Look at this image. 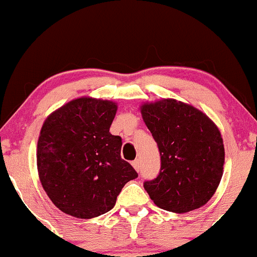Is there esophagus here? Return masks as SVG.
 <instances>
[{"label": "esophagus", "instance_id": "1", "mask_svg": "<svg viewBox=\"0 0 257 257\" xmlns=\"http://www.w3.org/2000/svg\"><path fill=\"white\" fill-rule=\"evenodd\" d=\"M132 167L135 168V170H136V172H140V161L139 159H135V161L132 162Z\"/></svg>", "mask_w": 257, "mask_h": 257}]
</instances>
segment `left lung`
<instances>
[{"label": "left lung", "instance_id": "left-lung-1", "mask_svg": "<svg viewBox=\"0 0 257 257\" xmlns=\"http://www.w3.org/2000/svg\"><path fill=\"white\" fill-rule=\"evenodd\" d=\"M161 153V170L143 186L159 208L186 213L206 205L223 175L224 146L206 114L175 99L141 106Z\"/></svg>", "mask_w": 257, "mask_h": 257}]
</instances>
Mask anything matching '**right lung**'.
<instances>
[{"label": "right lung", "instance_id": "1", "mask_svg": "<svg viewBox=\"0 0 257 257\" xmlns=\"http://www.w3.org/2000/svg\"><path fill=\"white\" fill-rule=\"evenodd\" d=\"M116 103L74 99L44 121L37 148L44 190L66 214L90 219L109 212L122 187L139 176L121 158L122 141L109 132Z\"/></svg>", "mask_w": 257, "mask_h": 257}]
</instances>
